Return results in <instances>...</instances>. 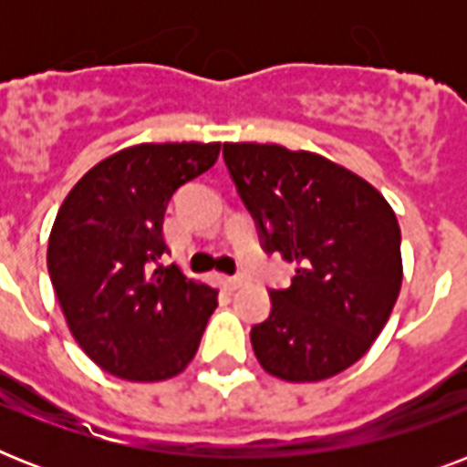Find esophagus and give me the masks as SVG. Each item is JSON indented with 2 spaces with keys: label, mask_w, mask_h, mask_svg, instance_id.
Here are the masks:
<instances>
[{
  "label": "esophagus",
  "mask_w": 467,
  "mask_h": 467,
  "mask_svg": "<svg viewBox=\"0 0 467 467\" xmlns=\"http://www.w3.org/2000/svg\"><path fill=\"white\" fill-rule=\"evenodd\" d=\"M223 285H225L227 291H237V288L244 285V281L242 278H223Z\"/></svg>",
  "instance_id": "obj_1"
}]
</instances>
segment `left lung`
Here are the masks:
<instances>
[{
	"label": "left lung",
	"instance_id": "1",
	"mask_svg": "<svg viewBox=\"0 0 467 467\" xmlns=\"http://www.w3.org/2000/svg\"><path fill=\"white\" fill-rule=\"evenodd\" d=\"M225 164L266 252L296 264L252 327L262 368L317 383L354 366L398 303L400 225L383 193L351 169L274 142H225Z\"/></svg>",
	"mask_w": 467,
	"mask_h": 467
}]
</instances>
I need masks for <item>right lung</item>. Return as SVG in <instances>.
I'll return each instance as SVG.
<instances>
[{"label":"right lung","instance_id":"right-lung-1","mask_svg":"<svg viewBox=\"0 0 467 467\" xmlns=\"http://www.w3.org/2000/svg\"><path fill=\"white\" fill-rule=\"evenodd\" d=\"M220 142H140L87 171L62 201L47 271L65 322L99 368L133 383L179 376L196 356L218 288L155 269L167 201L218 161Z\"/></svg>","mask_w":467,"mask_h":467}]
</instances>
